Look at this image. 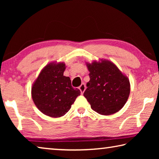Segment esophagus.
<instances>
[{
    "label": "esophagus",
    "instance_id": "obj_1",
    "mask_svg": "<svg viewBox=\"0 0 159 159\" xmlns=\"http://www.w3.org/2000/svg\"><path fill=\"white\" fill-rule=\"evenodd\" d=\"M79 90H80V93H81L82 94H83V93H84V91H85V85L84 84V83H82V84L80 85Z\"/></svg>",
    "mask_w": 159,
    "mask_h": 159
}]
</instances>
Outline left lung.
I'll return each instance as SVG.
<instances>
[{
    "label": "left lung",
    "instance_id": "8db88e82",
    "mask_svg": "<svg viewBox=\"0 0 159 159\" xmlns=\"http://www.w3.org/2000/svg\"><path fill=\"white\" fill-rule=\"evenodd\" d=\"M85 64L90 71V80L83 95L91 108L101 115L118 112L125 105L130 95L128 78L109 60Z\"/></svg>",
    "mask_w": 159,
    "mask_h": 159
}]
</instances>
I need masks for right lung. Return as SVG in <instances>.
Masks as SVG:
<instances>
[{
	"label": "right lung",
	"mask_w": 159,
	"mask_h": 159,
	"mask_svg": "<svg viewBox=\"0 0 159 159\" xmlns=\"http://www.w3.org/2000/svg\"><path fill=\"white\" fill-rule=\"evenodd\" d=\"M64 62H50L40 72L31 88V97L39 111L52 118L63 116L80 95L71 86L69 77L64 76Z\"/></svg>",
	"instance_id": "right-lung-1"
}]
</instances>
